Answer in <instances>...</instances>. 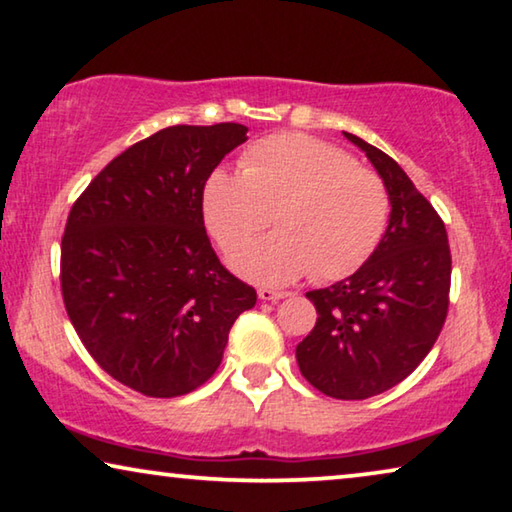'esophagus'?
<instances>
[{"label": "esophagus", "mask_w": 512, "mask_h": 512, "mask_svg": "<svg viewBox=\"0 0 512 512\" xmlns=\"http://www.w3.org/2000/svg\"><path fill=\"white\" fill-rule=\"evenodd\" d=\"M257 296H259V299H262V301L276 303V301H280V299H285L287 292H278V289H269V287H259V289H257Z\"/></svg>", "instance_id": "obj_1"}]
</instances>
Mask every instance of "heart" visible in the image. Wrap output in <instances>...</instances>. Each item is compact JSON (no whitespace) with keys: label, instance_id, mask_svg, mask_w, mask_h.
<instances>
[{"label":"heart","instance_id":"b5f03b06","mask_svg":"<svg viewBox=\"0 0 512 512\" xmlns=\"http://www.w3.org/2000/svg\"><path fill=\"white\" fill-rule=\"evenodd\" d=\"M388 190L375 172L329 142L303 133L255 142L241 172L216 170L204 183L202 213L225 253L247 242L274 213L280 233L232 257V269L259 285L354 273L386 232Z\"/></svg>","mask_w":512,"mask_h":512}]
</instances>
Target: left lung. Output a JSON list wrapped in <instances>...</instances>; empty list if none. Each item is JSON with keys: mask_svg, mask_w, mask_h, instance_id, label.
<instances>
[{"mask_svg": "<svg viewBox=\"0 0 512 512\" xmlns=\"http://www.w3.org/2000/svg\"><path fill=\"white\" fill-rule=\"evenodd\" d=\"M345 137L375 165L391 216L361 269L305 294L317 324L296 345V363L329 398L365 400L409 377L437 342L448 312L451 248L444 220L402 167L361 137Z\"/></svg>", "mask_w": 512, "mask_h": 512, "instance_id": "left-lung-1", "label": "left lung"}]
</instances>
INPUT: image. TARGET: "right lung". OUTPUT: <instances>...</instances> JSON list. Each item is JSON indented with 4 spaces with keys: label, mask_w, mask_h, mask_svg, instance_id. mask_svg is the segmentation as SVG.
Here are the masks:
<instances>
[{
    "label": "right lung",
    "mask_w": 512,
    "mask_h": 512,
    "mask_svg": "<svg viewBox=\"0 0 512 512\" xmlns=\"http://www.w3.org/2000/svg\"><path fill=\"white\" fill-rule=\"evenodd\" d=\"M241 124L170 126L98 172L68 213L61 294L94 361L149 398L202 386L257 292L220 264L204 183L248 140Z\"/></svg>",
    "instance_id": "right-lung-1"
}]
</instances>
